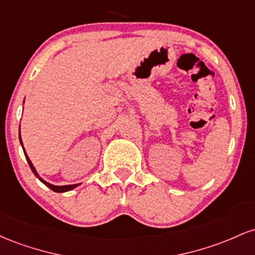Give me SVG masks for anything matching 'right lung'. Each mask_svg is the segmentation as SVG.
<instances>
[{"label":"right lung","instance_id":"right-lung-1","mask_svg":"<svg viewBox=\"0 0 255 255\" xmlns=\"http://www.w3.org/2000/svg\"><path fill=\"white\" fill-rule=\"evenodd\" d=\"M19 130H20V128H19ZM19 139H20V144H21L22 149H24V145H22L21 137H20V131H19ZM24 154H25V156H26V160H27L28 165H30V168H31V171H32V172L35 173V176L37 177V178H38L39 181H41V182L43 183V184H45V185H47V187L49 188V189H51V190H53V191H55V193H65V191H70V190L74 189V188H76V187H78V185H79V184H70V185H53V184H50V183L45 182L44 179H42L41 177H39V174L37 173L36 168L33 167L32 162H31V160L28 159V156H27V154H26V151H25V149H24Z\"/></svg>","mask_w":255,"mask_h":255}]
</instances>
